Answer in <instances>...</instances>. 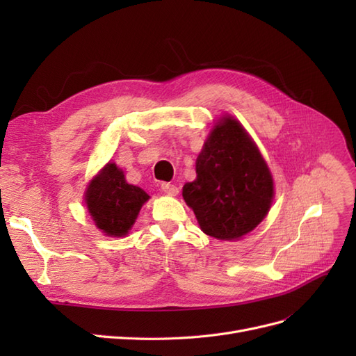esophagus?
<instances>
[{
    "label": "esophagus",
    "instance_id": "obj_1",
    "mask_svg": "<svg viewBox=\"0 0 356 356\" xmlns=\"http://www.w3.org/2000/svg\"><path fill=\"white\" fill-rule=\"evenodd\" d=\"M161 191L166 193L169 196H177L179 193V188L175 184H170V182H161Z\"/></svg>",
    "mask_w": 356,
    "mask_h": 356
}]
</instances>
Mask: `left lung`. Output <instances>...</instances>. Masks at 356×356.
I'll list each match as a JSON object with an SVG mask.
<instances>
[{
    "mask_svg": "<svg viewBox=\"0 0 356 356\" xmlns=\"http://www.w3.org/2000/svg\"><path fill=\"white\" fill-rule=\"evenodd\" d=\"M196 174L182 188V197L202 232L215 239H241L272 207L270 170L243 126L230 115L212 127L197 156Z\"/></svg>",
    "mask_w": 356,
    "mask_h": 356,
    "instance_id": "1",
    "label": "left lung"
}]
</instances>
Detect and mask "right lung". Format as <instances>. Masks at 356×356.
Returning <instances> with one entry per match:
<instances>
[{"mask_svg":"<svg viewBox=\"0 0 356 356\" xmlns=\"http://www.w3.org/2000/svg\"><path fill=\"white\" fill-rule=\"evenodd\" d=\"M148 199L143 188L127 184L123 170L111 161L90 181L84 195L96 227L114 238L129 233Z\"/></svg>","mask_w":356,"mask_h":356,"instance_id":"add662e5","label":"right lung"}]
</instances>
